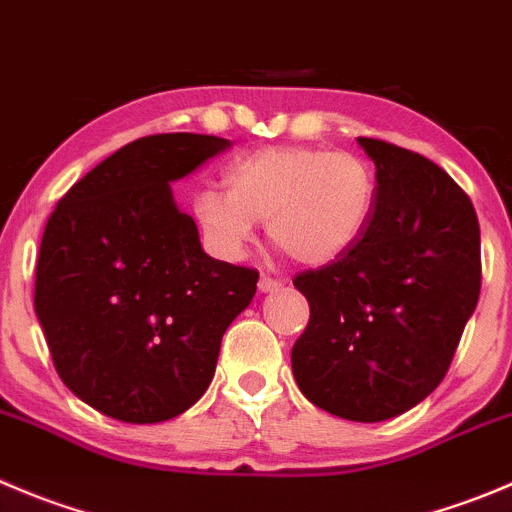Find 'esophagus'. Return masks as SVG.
Wrapping results in <instances>:
<instances>
[{"instance_id":"1","label":"esophagus","mask_w":512,"mask_h":512,"mask_svg":"<svg viewBox=\"0 0 512 512\" xmlns=\"http://www.w3.org/2000/svg\"><path fill=\"white\" fill-rule=\"evenodd\" d=\"M259 289L264 291V294H271V291H279L281 289V281L274 279V276H269V274H261Z\"/></svg>"}]
</instances>
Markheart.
I'll return each mask as SVG.
<instances>
[{
  "label": "heart",
  "mask_w": 512,
  "mask_h": 512,
  "mask_svg": "<svg viewBox=\"0 0 512 512\" xmlns=\"http://www.w3.org/2000/svg\"><path fill=\"white\" fill-rule=\"evenodd\" d=\"M226 191L203 188L193 216L208 246L238 259L251 243L256 221L294 261L309 266L339 259L362 238L377 175L364 158L314 145H271L233 160Z\"/></svg>",
  "instance_id": "heart-1"
}]
</instances>
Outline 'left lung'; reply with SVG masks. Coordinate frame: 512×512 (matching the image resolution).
<instances>
[{"instance_id":"left-lung-1","label":"left lung","mask_w":512,"mask_h":512,"mask_svg":"<svg viewBox=\"0 0 512 512\" xmlns=\"http://www.w3.org/2000/svg\"><path fill=\"white\" fill-rule=\"evenodd\" d=\"M377 201L344 256L301 271L309 324L291 349L304 397L342 420L382 422L445 379L480 296V226L467 193L399 145L359 138Z\"/></svg>"}]
</instances>
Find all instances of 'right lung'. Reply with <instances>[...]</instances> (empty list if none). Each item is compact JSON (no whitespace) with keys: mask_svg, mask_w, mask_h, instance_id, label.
Instances as JSON below:
<instances>
[{"mask_svg":"<svg viewBox=\"0 0 512 512\" xmlns=\"http://www.w3.org/2000/svg\"><path fill=\"white\" fill-rule=\"evenodd\" d=\"M228 145L196 133L133 140L47 221L34 311L60 379L102 415L153 425L196 405L223 332L256 294L259 271L211 259L170 193Z\"/></svg>","mask_w":512,"mask_h":512,"instance_id":"right-lung-1","label":"right lung"}]
</instances>
